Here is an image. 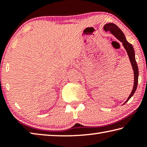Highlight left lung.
<instances>
[{"instance_id": "8db88e82", "label": "left lung", "mask_w": 147, "mask_h": 147, "mask_svg": "<svg viewBox=\"0 0 147 147\" xmlns=\"http://www.w3.org/2000/svg\"><path fill=\"white\" fill-rule=\"evenodd\" d=\"M104 30L106 32L109 31L110 33L113 35L115 38L118 39L119 41H121L124 48L125 49L126 51V53L128 54V56L130 59V61L132 67L133 71H134V87L131 91L130 96H128L127 100L124 103L127 102L130 100V98L134 95L136 91L137 87H138V76H139V71H138V67L137 65L136 61V57H135V52H134V49L133 48V46L131 44L129 43L126 39L125 36L121 30L119 28V27L116 25V24L113 23H107L104 26Z\"/></svg>"}]
</instances>
